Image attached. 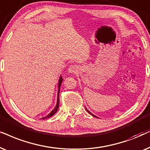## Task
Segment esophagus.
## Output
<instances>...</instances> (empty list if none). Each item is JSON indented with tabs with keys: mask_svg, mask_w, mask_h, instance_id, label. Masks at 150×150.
Here are the masks:
<instances>
[{
	"mask_svg": "<svg viewBox=\"0 0 150 150\" xmlns=\"http://www.w3.org/2000/svg\"><path fill=\"white\" fill-rule=\"evenodd\" d=\"M78 71V68L76 65H71L69 68V72L71 73H76Z\"/></svg>",
	"mask_w": 150,
	"mask_h": 150,
	"instance_id": "1",
	"label": "esophagus"
}]
</instances>
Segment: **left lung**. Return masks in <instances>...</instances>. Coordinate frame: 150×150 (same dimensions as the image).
Masks as SVG:
<instances>
[{"label":"left lung","mask_w":150,"mask_h":150,"mask_svg":"<svg viewBox=\"0 0 150 150\" xmlns=\"http://www.w3.org/2000/svg\"><path fill=\"white\" fill-rule=\"evenodd\" d=\"M86 111L88 112V113L90 114V115H91L92 116H93V117H97V118H98V117H96V116H95V115H93V114H92V113L91 112H90V111L88 110L87 108H86Z\"/></svg>","instance_id":"obj_1"}]
</instances>
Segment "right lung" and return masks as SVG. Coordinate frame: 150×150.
Returning <instances> with one entry per match:
<instances>
[{
	"label": "right lung",
	"mask_w": 150,
	"mask_h": 150,
	"mask_svg": "<svg viewBox=\"0 0 150 150\" xmlns=\"http://www.w3.org/2000/svg\"><path fill=\"white\" fill-rule=\"evenodd\" d=\"M63 81V78L62 77L60 76L59 77V81H58V91H57V104L55 105V108L52 110L51 112H50L49 115L45 116V117H42V118H41V119H48V118H50V117H52L53 115H54L55 113H56V112L57 111V109L59 108V90H60V86H61V84H62V82Z\"/></svg>",
	"instance_id": "add662e5"
}]
</instances>
